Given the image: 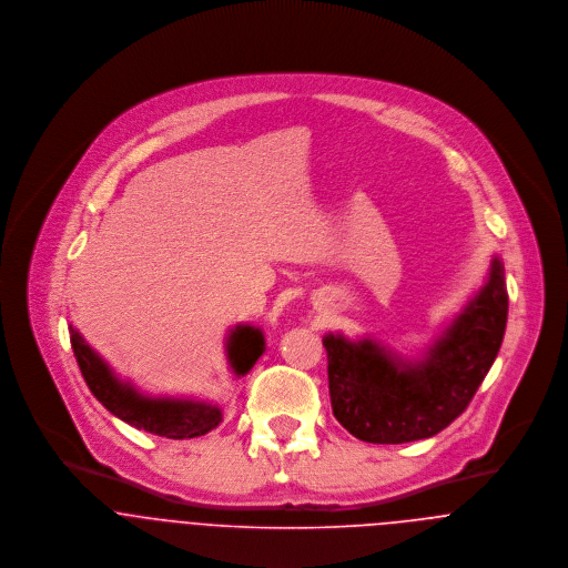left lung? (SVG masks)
<instances>
[{
	"label": "left lung",
	"mask_w": 568,
	"mask_h": 568,
	"mask_svg": "<svg viewBox=\"0 0 568 568\" xmlns=\"http://www.w3.org/2000/svg\"><path fill=\"white\" fill-rule=\"evenodd\" d=\"M507 324L505 268L491 260L486 284L417 361L378 341L324 336L332 413L369 444L426 439L457 419L484 383Z\"/></svg>",
	"instance_id": "left-lung-1"
}]
</instances>
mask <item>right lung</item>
Wrapping results in <instances>:
<instances>
[{
  "label": "right lung",
  "instance_id": "obj_1",
  "mask_svg": "<svg viewBox=\"0 0 568 568\" xmlns=\"http://www.w3.org/2000/svg\"><path fill=\"white\" fill-rule=\"evenodd\" d=\"M70 341L91 394L122 422L168 439L201 437L216 428L223 413L216 405L194 398H153L122 383L111 367L84 343L70 325ZM264 352V334L253 325H236L227 338V361L236 376H244Z\"/></svg>",
  "mask_w": 568,
  "mask_h": 568
}]
</instances>
